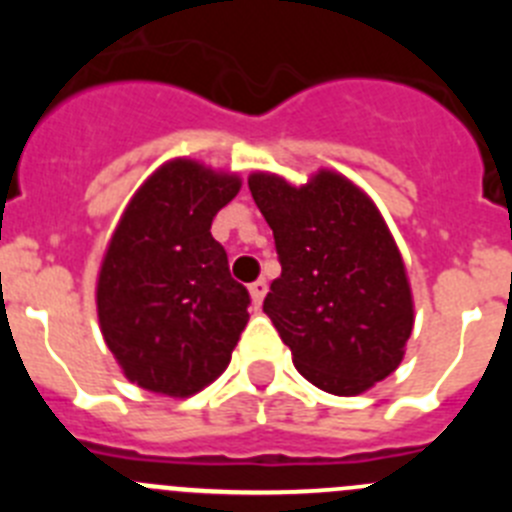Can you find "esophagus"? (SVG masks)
<instances>
[{
    "mask_svg": "<svg viewBox=\"0 0 512 512\" xmlns=\"http://www.w3.org/2000/svg\"><path fill=\"white\" fill-rule=\"evenodd\" d=\"M248 295H251L253 307H261V302H264V297H266V282H264V279L253 282L251 287H248Z\"/></svg>",
    "mask_w": 512,
    "mask_h": 512,
    "instance_id": "34e87169",
    "label": "esophagus"
}]
</instances>
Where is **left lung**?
<instances>
[{"mask_svg": "<svg viewBox=\"0 0 512 512\" xmlns=\"http://www.w3.org/2000/svg\"><path fill=\"white\" fill-rule=\"evenodd\" d=\"M248 189L282 264L264 312L297 372L338 397L372 390L400 366L415 320L405 261L382 212L333 169L300 187L253 171Z\"/></svg>", "mask_w": 512, "mask_h": 512, "instance_id": "left-lung-1", "label": "left lung"}]
</instances>
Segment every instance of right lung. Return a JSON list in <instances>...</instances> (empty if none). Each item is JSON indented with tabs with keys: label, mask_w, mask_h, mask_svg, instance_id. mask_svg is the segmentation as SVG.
<instances>
[{
	"label": "right lung",
	"mask_w": 512,
	"mask_h": 512,
	"mask_svg": "<svg viewBox=\"0 0 512 512\" xmlns=\"http://www.w3.org/2000/svg\"><path fill=\"white\" fill-rule=\"evenodd\" d=\"M241 176L171 158L135 189L97 274V318L125 379L192 397L228 369L248 323V292L212 238Z\"/></svg>",
	"instance_id": "obj_1"
}]
</instances>
